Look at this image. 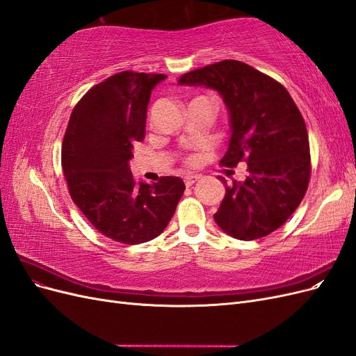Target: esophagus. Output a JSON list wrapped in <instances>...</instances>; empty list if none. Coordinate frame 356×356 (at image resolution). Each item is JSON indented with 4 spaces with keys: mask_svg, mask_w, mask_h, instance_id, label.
Segmentation results:
<instances>
[{
    "mask_svg": "<svg viewBox=\"0 0 356 356\" xmlns=\"http://www.w3.org/2000/svg\"><path fill=\"white\" fill-rule=\"evenodd\" d=\"M197 181H199V177H197V175H187V177L184 178V182H186L187 187H191V186L195 184V182H197Z\"/></svg>",
    "mask_w": 356,
    "mask_h": 356,
    "instance_id": "34e87169",
    "label": "esophagus"
}]
</instances>
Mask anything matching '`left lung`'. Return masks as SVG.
Instances as JSON below:
<instances>
[{
	"label": "left lung",
	"mask_w": 356,
	"mask_h": 356,
	"mask_svg": "<svg viewBox=\"0 0 356 356\" xmlns=\"http://www.w3.org/2000/svg\"><path fill=\"white\" fill-rule=\"evenodd\" d=\"M181 86H203L222 98L229 113V148L220 163L245 160L248 177L225 187L213 215L218 227L239 241L270 234L293 215L310 177L303 117L282 84L243 62L225 59L187 72Z\"/></svg>",
	"instance_id": "8db88e82"
}]
</instances>
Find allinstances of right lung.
<instances>
[{"instance_id": "1", "label": "right lung", "mask_w": 356, "mask_h": 356, "mask_svg": "<svg viewBox=\"0 0 356 356\" xmlns=\"http://www.w3.org/2000/svg\"><path fill=\"white\" fill-rule=\"evenodd\" d=\"M163 74L123 71L96 84L75 105L62 144V170L84 217L126 245L163 232L186 190L178 177L136 182L129 161L145 136L147 106Z\"/></svg>"}]
</instances>
